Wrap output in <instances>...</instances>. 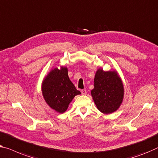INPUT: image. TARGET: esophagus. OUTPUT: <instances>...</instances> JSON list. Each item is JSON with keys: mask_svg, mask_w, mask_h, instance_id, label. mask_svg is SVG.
<instances>
[{"mask_svg": "<svg viewBox=\"0 0 158 158\" xmlns=\"http://www.w3.org/2000/svg\"><path fill=\"white\" fill-rule=\"evenodd\" d=\"M81 94H83V95H86V90H85V89H83V90H81Z\"/></svg>", "mask_w": 158, "mask_h": 158, "instance_id": "esophagus-1", "label": "esophagus"}]
</instances>
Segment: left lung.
Wrapping results in <instances>:
<instances>
[{
    "label": "left lung",
    "mask_w": 158,
    "mask_h": 158,
    "mask_svg": "<svg viewBox=\"0 0 158 158\" xmlns=\"http://www.w3.org/2000/svg\"><path fill=\"white\" fill-rule=\"evenodd\" d=\"M94 86L91 94L97 109L105 114L116 111L123 102L124 94L123 83L117 72L98 69Z\"/></svg>",
    "instance_id": "1"
}]
</instances>
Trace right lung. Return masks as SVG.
I'll list each match as a JSON object with an SVG mask.
<instances>
[{"label":"right lung","mask_w":158,"mask_h":158,"mask_svg":"<svg viewBox=\"0 0 158 158\" xmlns=\"http://www.w3.org/2000/svg\"><path fill=\"white\" fill-rule=\"evenodd\" d=\"M42 95L46 103L56 112L67 110L75 96L81 94L68 77L67 67L52 70L44 78L42 86Z\"/></svg>","instance_id":"1"}]
</instances>
